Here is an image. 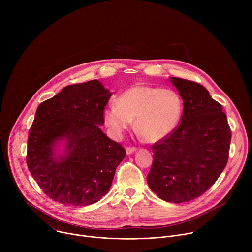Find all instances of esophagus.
I'll return each instance as SVG.
<instances>
[{
    "instance_id": "1",
    "label": "esophagus",
    "mask_w": 252,
    "mask_h": 252,
    "mask_svg": "<svg viewBox=\"0 0 252 252\" xmlns=\"http://www.w3.org/2000/svg\"><path fill=\"white\" fill-rule=\"evenodd\" d=\"M126 155H131L134 152H136V149L135 148H126Z\"/></svg>"
}]
</instances>
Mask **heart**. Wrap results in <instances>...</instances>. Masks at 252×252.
Here are the masks:
<instances>
[{
	"label": "heart",
	"mask_w": 252,
	"mask_h": 252,
	"mask_svg": "<svg viewBox=\"0 0 252 252\" xmlns=\"http://www.w3.org/2000/svg\"><path fill=\"white\" fill-rule=\"evenodd\" d=\"M183 110V100L176 92L135 85L120 95L119 102H111L105 107L103 119L116 136H121L135 119L136 130L154 143L164 139L176 128Z\"/></svg>",
	"instance_id": "1"
}]
</instances>
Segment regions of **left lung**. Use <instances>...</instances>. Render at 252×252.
<instances>
[{"instance_id":"obj_1","label":"left lung","mask_w":252,"mask_h":252,"mask_svg":"<svg viewBox=\"0 0 252 252\" xmlns=\"http://www.w3.org/2000/svg\"><path fill=\"white\" fill-rule=\"evenodd\" d=\"M184 101L179 125L153 146L150 189L167 202L182 203L205 192L228 160L231 131L222 105L201 85L169 78Z\"/></svg>"}]
</instances>
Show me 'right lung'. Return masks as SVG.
Segmentation results:
<instances>
[{
	"label": "right lung",
	"instance_id": "1",
	"mask_svg": "<svg viewBox=\"0 0 252 252\" xmlns=\"http://www.w3.org/2000/svg\"><path fill=\"white\" fill-rule=\"evenodd\" d=\"M113 93L97 80L63 88L42 102L29 131L27 164L43 191L71 206L110 191L125 149L100 129Z\"/></svg>",
	"mask_w": 252,
	"mask_h": 252
}]
</instances>
